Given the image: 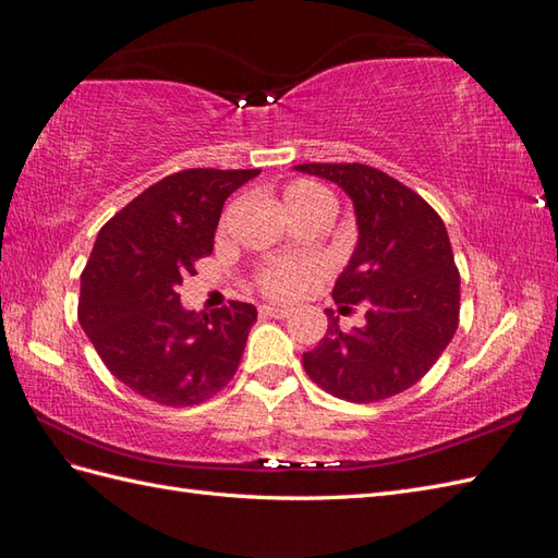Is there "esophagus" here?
I'll use <instances>...</instances> for the list:
<instances>
[{
  "instance_id": "esophagus-1",
  "label": "esophagus",
  "mask_w": 558,
  "mask_h": 558,
  "mask_svg": "<svg viewBox=\"0 0 558 558\" xmlns=\"http://www.w3.org/2000/svg\"><path fill=\"white\" fill-rule=\"evenodd\" d=\"M258 314H262V316H268V318H290V316H292V308H282V306H270V304H264V306H258Z\"/></svg>"
}]
</instances>
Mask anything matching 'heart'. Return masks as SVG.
I'll return each mask as SVG.
<instances>
[{"instance_id": "1", "label": "heart", "mask_w": 558, "mask_h": 558, "mask_svg": "<svg viewBox=\"0 0 558 558\" xmlns=\"http://www.w3.org/2000/svg\"><path fill=\"white\" fill-rule=\"evenodd\" d=\"M282 199L288 204L290 214L300 220L308 216H332L335 197L328 187H323L314 180H292L284 185ZM320 276V264L314 258H276L268 262L256 274L258 290L268 296H294Z\"/></svg>"}]
</instances>
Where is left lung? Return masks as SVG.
Returning <instances> with one entry per match:
<instances>
[{
	"mask_svg": "<svg viewBox=\"0 0 558 558\" xmlns=\"http://www.w3.org/2000/svg\"><path fill=\"white\" fill-rule=\"evenodd\" d=\"M354 202L359 242L332 300L366 308V326L344 332L330 318L326 338L304 354L323 390L371 404L409 390L433 368L459 328V268L442 218L421 194L366 163H300Z\"/></svg>",
	"mask_w": 558,
	"mask_h": 558,
	"instance_id": "left-lung-1",
	"label": "left lung"
}]
</instances>
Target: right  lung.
I'll use <instances>...</instances> for the list:
<instances>
[{
  "instance_id": "add662e5",
  "label": "right lung",
  "mask_w": 558,
  "mask_h": 558,
  "mask_svg": "<svg viewBox=\"0 0 558 558\" xmlns=\"http://www.w3.org/2000/svg\"><path fill=\"white\" fill-rule=\"evenodd\" d=\"M258 168L166 175L99 230L81 276L77 320L104 366L140 397L192 407L232 380L256 308L185 311L178 284L214 250L223 202Z\"/></svg>"
}]
</instances>
